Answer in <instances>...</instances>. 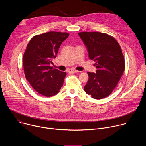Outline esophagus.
Masks as SVG:
<instances>
[{"instance_id":"obj_1","label":"esophagus","mask_w":146,"mask_h":146,"mask_svg":"<svg viewBox=\"0 0 146 146\" xmlns=\"http://www.w3.org/2000/svg\"><path fill=\"white\" fill-rule=\"evenodd\" d=\"M68 72L69 73H77V72H78V71L76 70H74V69H69L68 70Z\"/></svg>"}]
</instances>
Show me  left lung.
Here are the masks:
<instances>
[{
    "label": "left lung",
    "instance_id": "8db88e82",
    "mask_svg": "<svg viewBox=\"0 0 146 146\" xmlns=\"http://www.w3.org/2000/svg\"><path fill=\"white\" fill-rule=\"evenodd\" d=\"M78 35L97 69L96 73H87L89 78L84 91L96 99L106 98L115 88L125 70L121 47L113 37L105 33L82 32Z\"/></svg>",
    "mask_w": 146,
    "mask_h": 146
}]
</instances>
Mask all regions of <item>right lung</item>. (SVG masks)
I'll return each mask as SVG.
<instances>
[{
	"label": "right lung",
	"instance_id": "1",
	"mask_svg": "<svg viewBox=\"0 0 146 146\" xmlns=\"http://www.w3.org/2000/svg\"><path fill=\"white\" fill-rule=\"evenodd\" d=\"M66 32H48L36 35L29 41L23 56L26 79L38 93L47 97L57 94L63 86L66 73L51 66Z\"/></svg>",
	"mask_w": 146,
	"mask_h": 146
}]
</instances>
